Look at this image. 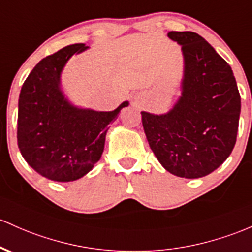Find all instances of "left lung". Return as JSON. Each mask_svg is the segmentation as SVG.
I'll return each mask as SVG.
<instances>
[{
  "mask_svg": "<svg viewBox=\"0 0 252 252\" xmlns=\"http://www.w3.org/2000/svg\"><path fill=\"white\" fill-rule=\"evenodd\" d=\"M182 46L181 95L165 113L142 111L146 137L165 170L201 178L225 161L237 140L240 95L228 63L195 32L167 33Z\"/></svg>",
  "mask_w": 252,
  "mask_h": 252,
  "instance_id": "left-lung-1",
  "label": "left lung"
}]
</instances>
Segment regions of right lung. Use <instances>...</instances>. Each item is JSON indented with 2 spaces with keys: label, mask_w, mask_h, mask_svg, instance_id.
<instances>
[{
  "label": "right lung",
  "mask_w": 252,
  "mask_h": 252,
  "mask_svg": "<svg viewBox=\"0 0 252 252\" xmlns=\"http://www.w3.org/2000/svg\"><path fill=\"white\" fill-rule=\"evenodd\" d=\"M73 44L45 57L32 69L21 87L18 145L35 172L54 182H73L87 175L103 154L113 111H95L71 103L62 88V71L74 55L86 51Z\"/></svg>",
  "instance_id": "right-lung-1"
}]
</instances>
